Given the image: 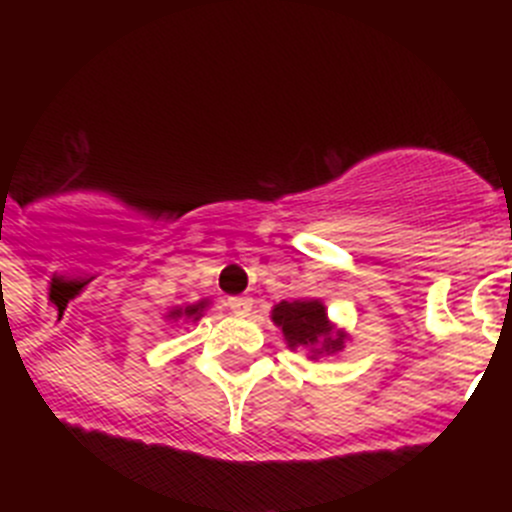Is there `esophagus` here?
Returning <instances> with one entry per match:
<instances>
[{"label": "esophagus", "mask_w": 512, "mask_h": 512, "mask_svg": "<svg viewBox=\"0 0 512 512\" xmlns=\"http://www.w3.org/2000/svg\"><path fill=\"white\" fill-rule=\"evenodd\" d=\"M253 302L248 300V297H230L228 300V310L233 312V315H241V318H246L248 312H251Z\"/></svg>", "instance_id": "1"}]
</instances>
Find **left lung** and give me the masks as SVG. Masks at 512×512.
Returning a JSON list of instances; mask_svg holds the SVG:
<instances>
[{
  "label": "left lung",
  "mask_w": 512,
  "mask_h": 512,
  "mask_svg": "<svg viewBox=\"0 0 512 512\" xmlns=\"http://www.w3.org/2000/svg\"><path fill=\"white\" fill-rule=\"evenodd\" d=\"M271 320L282 328L289 348H307L312 359L323 354H338L348 338L343 330L330 323L320 300H282L271 310Z\"/></svg>",
  "instance_id": "8db88e82"
}]
</instances>
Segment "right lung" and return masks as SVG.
Here are the masks:
<instances>
[{"mask_svg": "<svg viewBox=\"0 0 512 512\" xmlns=\"http://www.w3.org/2000/svg\"><path fill=\"white\" fill-rule=\"evenodd\" d=\"M210 305L207 300H200L197 305H187V307H176V310H171L166 318L169 320H200L202 312H205V307Z\"/></svg>", "mask_w": 512, "mask_h": 512, "instance_id": "obj_1", "label": "right lung"}]
</instances>
